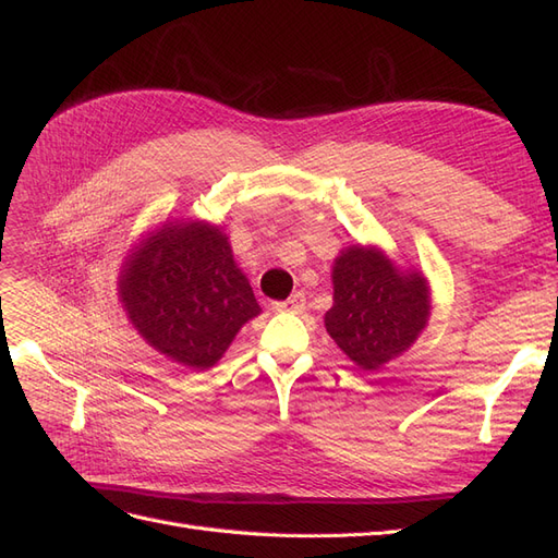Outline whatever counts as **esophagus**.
<instances>
[{
	"mask_svg": "<svg viewBox=\"0 0 558 558\" xmlns=\"http://www.w3.org/2000/svg\"><path fill=\"white\" fill-rule=\"evenodd\" d=\"M305 305H307L305 293H293L289 300L275 302V310H277V312H293V314H298V312L305 310Z\"/></svg>",
	"mask_w": 558,
	"mask_h": 558,
	"instance_id": "obj_1",
	"label": "esophagus"
}]
</instances>
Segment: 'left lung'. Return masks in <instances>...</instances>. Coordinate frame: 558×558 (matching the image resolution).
<instances>
[{"mask_svg": "<svg viewBox=\"0 0 558 558\" xmlns=\"http://www.w3.org/2000/svg\"><path fill=\"white\" fill-rule=\"evenodd\" d=\"M335 302L326 328L347 356L377 369L426 328L428 286L418 272L400 275L381 251L351 246L332 267Z\"/></svg>", "mask_w": 558, "mask_h": 558, "instance_id": "1", "label": "left lung"}]
</instances>
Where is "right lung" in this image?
<instances>
[{
    "mask_svg": "<svg viewBox=\"0 0 558 558\" xmlns=\"http://www.w3.org/2000/svg\"><path fill=\"white\" fill-rule=\"evenodd\" d=\"M121 298L144 340L165 356L205 369L260 314L226 234L205 223L162 228L134 251Z\"/></svg>",
    "mask_w": 558,
    "mask_h": 558,
    "instance_id": "1",
    "label": "right lung"
}]
</instances>
